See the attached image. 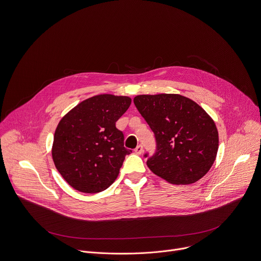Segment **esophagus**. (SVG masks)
I'll list each match as a JSON object with an SVG mask.
<instances>
[{"label": "esophagus", "mask_w": 261, "mask_h": 261, "mask_svg": "<svg viewBox=\"0 0 261 261\" xmlns=\"http://www.w3.org/2000/svg\"><path fill=\"white\" fill-rule=\"evenodd\" d=\"M142 152H143V146H142V145L137 146V147H136V149H135V153L140 155V154H142Z\"/></svg>", "instance_id": "esophagus-1"}]
</instances>
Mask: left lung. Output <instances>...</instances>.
Returning a JSON list of instances; mask_svg holds the SVG:
<instances>
[{
  "instance_id": "obj_1",
  "label": "left lung",
  "mask_w": 261,
  "mask_h": 261,
  "mask_svg": "<svg viewBox=\"0 0 261 261\" xmlns=\"http://www.w3.org/2000/svg\"><path fill=\"white\" fill-rule=\"evenodd\" d=\"M134 103L156 140L147 161L155 175L172 185H190L203 177L216 161L219 133L211 116L180 94H143Z\"/></svg>"
}]
</instances>
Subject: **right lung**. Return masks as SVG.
Listing matches in <instances>:
<instances>
[{
  "label": "right lung",
  "instance_id": "add662e5",
  "mask_svg": "<svg viewBox=\"0 0 261 261\" xmlns=\"http://www.w3.org/2000/svg\"><path fill=\"white\" fill-rule=\"evenodd\" d=\"M132 103L128 96L98 94L66 113L57 125L51 146L54 164L74 190L93 194L118 177L126 154L123 134L115 123Z\"/></svg>",
  "mask_w": 261,
  "mask_h": 261
}]
</instances>
